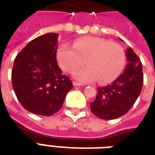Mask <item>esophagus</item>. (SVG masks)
<instances>
[{
  "label": "esophagus",
  "instance_id": "1",
  "mask_svg": "<svg viewBox=\"0 0 155 155\" xmlns=\"http://www.w3.org/2000/svg\"><path fill=\"white\" fill-rule=\"evenodd\" d=\"M73 85H74V86H83L81 83H79V82H78V81H74L73 82Z\"/></svg>",
  "mask_w": 155,
  "mask_h": 155
}]
</instances>
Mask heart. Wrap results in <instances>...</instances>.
Here are the masks:
<instances>
[{
  "mask_svg": "<svg viewBox=\"0 0 155 155\" xmlns=\"http://www.w3.org/2000/svg\"><path fill=\"white\" fill-rule=\"evenodd\" d=\"M64 71L72 73L85 64L87 66L75 71L74 77L82 82L98 79L99 83H108L121 74L125 63V53L118 44L99 37H84L74 46L63 44L57 53Z\"/></svg>",
  "mask_w": 155,
  "mask_h": 155,
  "instance_id": "heart-1",
  "label": "heart"
}]
</instances>
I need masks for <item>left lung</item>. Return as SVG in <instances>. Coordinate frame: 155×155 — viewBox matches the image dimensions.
I'll list each match as a JSON object with an SVG mask.
<instances>
[{"instance_id": "1", "label": "left lung", "mask_w": 155, "mask_h": 155, "mask_svg": "<svg viewBox=\"0 0 155 155\" xmlns=\"http://www.w3.org/2000/svg\"><path fill=\"white\" fill-rule=\"evenodd\" d=\"M125 55L128 64L124 72L111 84L97 88L96 98L91 103V111L98 118L113 120L125 115L140 95L143 85L142 64L131 48Z\"/></svg>"}]
</instances>
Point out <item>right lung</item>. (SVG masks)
Instances as JSON below:
<instances>
[{
	"label": "right lung",
	"instance_id": "add662e5",
	"mask_svg": "<svg viewBox=\"0 0 155 155\" xmlns=\"http://www.w3.org/2000/svg\"><path fill=\"white\" fill-rule=\"evenodd\" d=\"M59 34L48 33L30 42L14 60L12 84L24 108L50 116L61 108L72 88L56 61Z\"/></svg>",
	"mask_w": 155,
	"mask_h": 155
}]
</instances>
